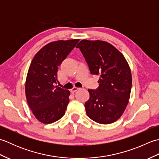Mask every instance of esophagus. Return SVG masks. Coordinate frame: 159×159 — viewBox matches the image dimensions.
Segmentation results:
<instances>
[{
  "label": "esophagus",
  "mask_w": 159,
  "mask_h": 159,
  "mask_svg": "<svg viewBox=\"0 0 159 159\" xmlns=\"http://www.w3.org/2000/svg\"><path fill=\"white\" fill-rule=\"evenodd\" d=\"M78 89H79V88H78V87H74L73 88L71 89V91H72V92H76V91L78 90Z\"/></svg>",
  "instance_id": "obj_1"
}]
</instances>
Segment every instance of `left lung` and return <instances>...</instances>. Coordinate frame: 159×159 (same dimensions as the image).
<instances>
[{"label": "left lung", "instance_id": "left-lung-1", "mask_svg": "<svg viewBox=\"0 0 159 159\" xmlns=\"http://www.w3.org/2000/svg\"><path fill=\"white\" fill-rule=\"evenodd\" d=\"M92 74L100 76L99 87L88 89L86 113L97 123H113L121 116L130 98V68L124 55L107 42L83 39L78 43Z\"/></svg>", "mask_w": 159, "mask_h": 159}]
</instances>
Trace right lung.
<instances>
[{
    "instance_id": "obj_1",
    "label": "right lung",
    "mask_w": 159,
    "mask_h": 159,
    "mask_svg": "<svg viewBox=\"0 0 159 159\" xmlns=\"http://www.w3.org/2000/svg\"><path fill=\"white\" fill-rule=\"evenodd\" d=\"M79 39L50 42L40 49L30 65L25 83L26 100L36 119L51 124L61 119L69 103V90L55 86L57 72Z\"/></svg>"
}]
</instances>
